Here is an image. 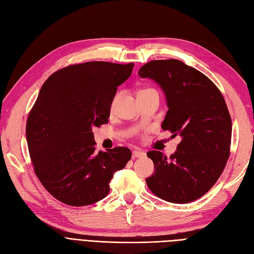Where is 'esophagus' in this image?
<instances>
[{
	"label": "esophagus",
	"mask_w": 254,
	"mask_h": 254,
	"mask_svg": "<svg viewBox=\"0 0 254 254\" xmlns=\"http://www.w3.org/2000/svg\"><path fill=\"white\" fill-rule=\"evenodd\" d=\"M143 157H145V152L143 150H133L132 151V159L143 158Z\"/></svg>",
	"instance_id": "34e87169"
}]
</instances>
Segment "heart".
I'll use <instances>...</instances> for the list:
<instances>
[{"label":"heart","instance_id":"heart-1","mask_svg":"<svg viewBox=\"0 0 254 254\" xmlns=\"http://www.w3.org/2000/svg\"><path fill=\"white\" fill-rule=\"evenodd\" d=\"M146 90H151V89H146ZM146 90H142V91H146ZM118 99H119V95H117V96H115V97L113 98V101H112V103H111V107H110L111 111L114 110L115 105H117V102H118Z\"/></svg>","mask_w":254,"mask_h":254}]
</instances>
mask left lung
<instances>
[{
    "mask_svg": "<svg viewBox=\"0 0 254 254\" xmlns=\"http://www.w3.org/2000/svg\"><path fill=\"white\" fill-rule=\"evenodd\" d=\"M139 75L156 81L165 95L161 127L181 136L170 158L147 152L155 165L147 187L168 202L194 201L218 180L230 156L232 122L224 96L204 74L177 59L152 60Z\"/></svg>",
    "mask_w": 254,
    "mask_h": 254,
    "instance_id": "left-lung-1",
    "label": "left lung"
}]
</instances>
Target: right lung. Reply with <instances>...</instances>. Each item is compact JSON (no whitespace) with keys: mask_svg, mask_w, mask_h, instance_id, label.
I'll return each mask as SVG.
<instances>
[{"mask_svg":"<svg viewBox=\"0 0 254 254\" xmlns=\"http://www.w3.org/2000/svg\"><path fill=\"white\" fill-rule=\"evenodd\" d=\"M133 65L74 64L52 74L41 87L28 114L26 139L37 177L59 201L82 206L102 200L114 173L131 158L127 147L96 152L92 129L108 123L118 87Z\"/></svg>","mask_w":254,"mask_h":254,"instance_id":"1","label":"right lung"}]
</instances>
